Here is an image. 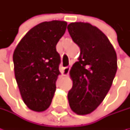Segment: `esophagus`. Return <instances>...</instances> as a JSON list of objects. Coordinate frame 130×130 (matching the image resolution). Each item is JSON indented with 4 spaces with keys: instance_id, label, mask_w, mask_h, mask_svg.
I'll use <instances>...</instances> for the list:
<instances>
[{
    "instance_id": "obj_1",
    "label": "esophagus",
    "mask_w": 130,
    "mask_h": 130,
    "mask_svg": "<svg viewBox=\"0 0 130 130\" xmlns=\"http://www.w3.org/2000/svg\"><path fill=\"white\" fill-rule=\"evenodd\" d=\"M69 69L70 68L69 67H65L63 69V72L62 74L63 76H68L69 74Z\"/></svg>"
}]
</instances>
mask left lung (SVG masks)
Listing matches in <instances>:
<instances>
[{"instance_id": "1", "label": "left lung", "mask_w": 130, "mask_h": 130, "mask_svg": "<svg viewBox=\"0 0 130 130\" xmlns=\"http://www.w3.org/2000/svg\"><path fill=\"white\" fill-rule=\"evenodd\" d=\"M73 41L80 48L78 61L69 71L72 87L68 93L71 109L87 115L102 103L117 70V56L106 35L89 23L72 22L67 27Z\"/></svg>"}]
</instances>
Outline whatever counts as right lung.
<instances>
[{"mask_svg": "<svg viewBox=\"0 0 130 130\" xmlns=\"http://www.w3.org/2000/svg\"><path fill=\"white\" fill-rule=\"evenodd\" d=\"M67 22L53 20L35 26L20 40L13 54L14 74L24 103L42 112L50 106L61 74L56 46Z\"/></svg>", "mask_w": 130, "mask_h": 130, "instance_id": "add662e5", "label": "right lung"}]
</instances>
